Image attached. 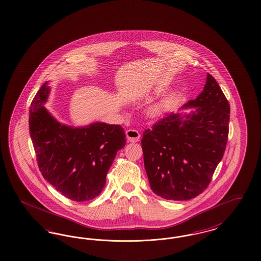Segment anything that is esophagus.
I'll return each instance as SVG.
<instances>
[{
  "label": "esophagus",
  "instance_id": "obj_1",
  "mask_svg": "<svg viewBox=\"0 0 261 261\" xmlns=\"http://www.w3.org/2000/svg\"><path fill=\"white\" fill-rule=\"evenodd\" d=\"M127 140L131 143H137L140 140V133L135 129H129L126 131Z\"/></svg>",
  "mask_w": 261,
  "mask_h": 261
}]
</instances>
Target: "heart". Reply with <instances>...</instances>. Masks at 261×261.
<instances>
[{
  "label": "heart",
  "instance_id": "b5f03b06",
  "mask_svg": "<svg viewBox=\"0 0 261 261\" xmlns=\"http://www.w3.org/2000/svg\"><path fill=\"white\" fill-rule=\"evenodd\" d=\"M163 108H164V105H157V106H155V107L152 109V114H158V113H160Z\"/></svg>",
  "mask_w": 261,
  "mask_h": 261
}]
</instances>
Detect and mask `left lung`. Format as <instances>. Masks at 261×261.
I'll return each mask as SVG.
<instances>
[{
	"label": "left lung",
	"mask_w": 261,
	"mask_h": 261,
	"mask_svg": "<svg viewBox=\"0 0 261 261\" xmlns=\"http://www.w3.org/2000/svg\"><path fill=\"white\" fill-rule=\"evenodd\" d=\"M189 108L195 109L166 115L142 139L150 188L167 200H189L208 188L227 144L229 103L210 73L203 91L180 110Z\"/></svg>",
	"instance_id": "left-lung-1"
}]
</instances>
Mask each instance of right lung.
Here are the masks:
<instances>
[{"instance_id": "1", "label": "right lung", "mask_w": 261, "mask_h": 261, "mask_svg": "<svg viewBox=\"0 0 261 261\" xmlns=\"http://www.w3.org/2000/svg\"><path fill=\"white\" fill-rule=\"evenodd\" d=\"M42 84L30 107L29 129L43 177L65 197L94 199L103 190L116 152L126 144L120 125L94 122L84 127L60 123L44 108L50 88Z\"/></svg>"}]
</instances>
